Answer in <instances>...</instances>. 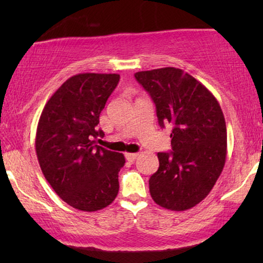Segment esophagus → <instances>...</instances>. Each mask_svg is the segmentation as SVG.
I'll return each mask as SVG.
<instances>
[{"label": "esophagus", "mask_w": 263, "mask_h": 263, "mask_svg": "<svg viewBox=\"0 0 263 263\" xmlns=\"http://www.w3.org/2000/svg\"><path fill=\"white\" fill-rule=\"evenodd\" d=\"M138 153H125V158H127V160L129 161H134L136 158H138Z\"/></svg>", "instance_id": "1"}]
</instances>
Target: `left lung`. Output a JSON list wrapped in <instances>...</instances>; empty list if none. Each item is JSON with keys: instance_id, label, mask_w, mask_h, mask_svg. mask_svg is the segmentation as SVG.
I'll return each mask as SVG.
<instances>
[{"instance_id": "8db88e82", "label": "left lung", "mask_w": 263, "mask_h": 263, "mask_svg": "<svg viewBox=\"0 0 263 263\" xmlns=\"http://www.w3.org/2000/svg\"><path fill=\"white\" fill-rule=\"evenodd\" d=\"M135 79L156 104L160 127L172 125V151L158 153L151 196L166 210H189L210 194L224 168L228 133L221 107L200 81L178 68L138 71Z\"/></svg>"}]
</instances>
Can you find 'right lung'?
<instances>
[{
    "instance_id": "1",
    "label": "right lung",
    "mask_w": 263,
    "mask_h": 263,
    "mask_svg": "<svg viewBox=\"0 0 263 263\" xmlns=\"http://www.w3.org/2000/svg\"><path fill=\"white\" fill-rule=\"evenodd\" d=\"M120 81L118 74H77L45 104L35 135L42 172L69 206L96 212L116 199L122 153L96 145L99 115Z\"/></svg>"
}]
</instances>
